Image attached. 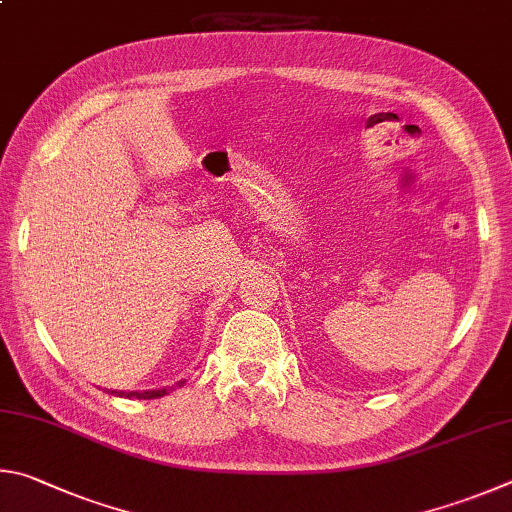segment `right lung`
I'll use <instances>...</instances> for the list:
<instances>
[{"label":"right lung","instance_id":"right-lung-1","mask_svg":"<svg viewBox=\"0 0 512 512\" xmlns=\"http://www.w3.org/2000/svg\"><path fill=\"white\" fill-rule=\"evenodd\" d=\"M182 387L184 382H177ZM168 391H173V387H164V389H152V391H112L114 396L121 398H137V400H155V398H164Z\"/></svg>","mask_w":512,"mask_h":512}]
</instances>
